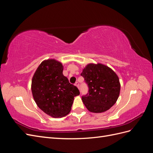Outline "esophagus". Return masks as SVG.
I'll return each instance as SVG.
<instances>
[{
    "mask_svg": "<svg viewBox=\"0 0 153 153\" xmlns=\"http://www.w3.org/2000/svg\"><path fill=\"white\" fill-rule=\"evenodd\" d=\"M75 85L78 88V89H79V83H78V82H76Z\"/></svg>",
    "mask_w": 153,
    "mask_h": 153,
    "instance_id": "34e87169",
    "label": "esophagus"
}]
</instances>
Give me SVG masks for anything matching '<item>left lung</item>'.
<instances>
[{
  "instance_id": "8db88e82",
  "label": "left lung",
  "mask_w": 153,
  "mask_h": 153,
  "mask_svg": "<svg viewBox=\"0 0 153 153\" xmlns=\"http://www.w3.org/2000/svg\"><path fill=\"white\" fill-rule=\"evenodd\" d=\"M81 75L89 87V92L82 98L88 110L104 112L116 103L121 84L112 69L103 64L90 63L83 69Z\"/></svg>"
}]
</instances>
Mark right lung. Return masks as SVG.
I'll return each mask as SVG.
<instances>
[{"label": "right lung", "mask_w": 153, "mask_h": 153, "mask_svg": "<svg viewBox=\"0 0 153 153\" xmlns=\"http://www.w3.org/2000/svg\"><path fill=\"white\" fill-rule=\"evenodd\" d=\"M62 64L55 59L45 60L32 79L31 90L36 105L50 116L62 117L70 112L78 88L63 75Z\"/></svg>", "instance_id": "obj_1"}]
</instances>
